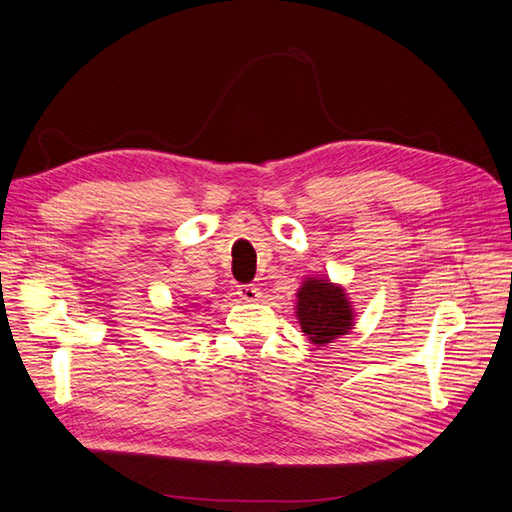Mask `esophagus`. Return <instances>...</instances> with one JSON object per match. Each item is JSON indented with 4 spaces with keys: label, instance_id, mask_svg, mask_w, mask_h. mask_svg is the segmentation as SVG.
<instances>
[{
    "label": "esophagus",
    "instance_id": "1",
    "mask_svg": "<svg viewBox=\"0 0 512 512\" xmlns=\"http://www.w3.org/2000/svg\"><path fill=\"white\" fill-rule=\"evenodd\" d=\"M236 293H238V298L245 302H256L260 298V289L256 285H241Z\"/></svg>",
    "mask_w": 512,
    "mask_h": 512
}]
</instances>
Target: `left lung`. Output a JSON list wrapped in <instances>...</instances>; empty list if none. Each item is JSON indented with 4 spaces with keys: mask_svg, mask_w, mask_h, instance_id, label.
<instances>
[{
    "mask_svg": "<svg viewBox=\"0 0 512 512\" xmlns=\"http://www.w3.org/2000/svg\"><path fill=\"white\" fill-rule=\"evenodd\" d=\"M298 315L302 333L313 344H331L355 326V313L346 291L324 278H306L298 291Z\"/></svg>",
    "mask_w": 512,
    "mask_h": 512,
    "instance_id": "obj_1",
    "label": "left lung"
}]
</instances>
